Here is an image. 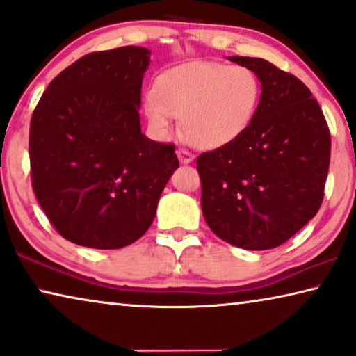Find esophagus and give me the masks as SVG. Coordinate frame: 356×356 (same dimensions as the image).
I'll use <instances>...</instances> for the list:
<instances>
[{"label":"esophagus","mask_w":356,"mask_h":356,"mask_svg":"<svg viewBox=\"0 0 356 356\" xmlns=\"http://www.w3.org/2000/svg\"><path fill=\"white\" fill-rule=\"evenodd\" d=\"M177 156H178L179 162H181V163H191L194 161V156L188 151V149H178Z\"/></svg>","instance_id":"esophagus-1"}]
</instances>
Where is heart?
I'll list each match as a JSON object with an SVG mask.
<instances>
[{
	"label": "heart",
	"instance_id": "obj_1",
	"mask_svg": "<svg viewBox=\"0 0 356 356\" xmlns=\"http://www.w3.org/2000/svg\"><path fill=\"white\" fill-rule=\"evenodd\" d=\"M261 83L247 67L193 63L159 76L144 109L159 130L179 118V131L200 149L225 146L244 135L259 112Z\"/></svg>",
	"mask_w": 356,
	"mask_h": 356
}]
</instances>
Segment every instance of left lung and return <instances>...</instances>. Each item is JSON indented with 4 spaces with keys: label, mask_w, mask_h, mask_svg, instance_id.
Here are the masks:
<instances>
[{
    "label": "left lung",
    "mask_w": 356,
    "mask_h": 356,
    "mask_svg": "<svg viewBox=\"0 0 356 356\" xmlns=\"http://www.w3.org/2000/svg\"><path fill=\"white\" fill-rule=\"evenodd\" d=\"M259 76V112L238 140L197 157L200 205L209 228L229 244L268 250L284 244L318 213L331 135L312 91L259 58L231 56Z\"/></svg>",
    "instance_id": "obj_1"
}]
</instances>
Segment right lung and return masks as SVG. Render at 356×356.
I'll return each instance as SVG.
<instances>
[{
  "label": "right lung",
  "mask_w": 356,
  "mask_h": 356,
  "mask_svg": "<svg viewBox=\"0 0 356 356\" xmlns=\"http://www.w3.org/2000/svg\"><path fill=\"white\" fill-rule=\"evenodd\" d=\"M151 51L90 53L48 85L30 120V173L38 204L64 239L120 249L146 233L179 162L172 143L141 133Z\"/></svg>",
  "instance_id": "right-lung-1"
}]
</instances>
